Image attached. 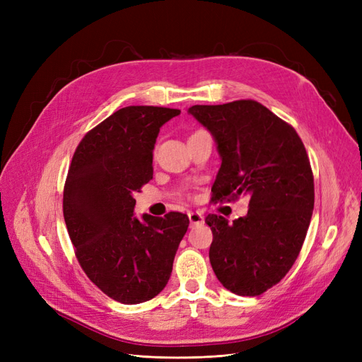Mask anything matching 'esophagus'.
Wrapping results in <instances>:
<instances>
[{
    "label": "esophagus",
    "instance_id": "1",
    "mask_svg": "<svg viewBox=\"0 0 362 362\" xmlns=\"http://www.w3.org/2000/svg\"><path fill=\"white\" fill-rule=\"evenodd\" d=\"M189 218L192 225H201L204 223V216L199 211H189Z\"/></svg>",
    "mask_w": 362,
    "mask_h": 362
}]
</instances>
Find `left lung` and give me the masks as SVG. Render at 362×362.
Returning a JSON list of instances; mask_svg holds the SVG:
<instances>
[{
  "label": "left lung",
  "mask_w": 362,
  "mask_h": 362,
  "mask_svg": "<svg viewBox=\"0 0 362 362\" xmlns=\"http://www.w3.org/2000/svg\"><path fill=\"white\" fill-rule=\"evenodd\" d=\"M210 131L222 164L213 202L247 196L249 210L229 223L208 214L210 262L222 286L258 296L278 284L302 249L314 210L310 158L294 128L257 101L189 108Z\"/></svg>",
  "instance_id": "8db88e82"
}]
</instances>
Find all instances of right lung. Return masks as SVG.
Here are the masks:
<instances>
[{
    "mask_svg": "<svg viewBox=\"0 0 362 362\" xmlns=\"http://www.w3.org/2000/svg\"><path fill=\"white\" fill-rule=\"evenodd\" d=\"M177 108L129 105L76 146L63 192V216L86 275L120 303L146 302L166 287L187 214L134 216V193L152 180L160 128Z\"/></svg>",
    "mask_w": 362,
    "mask_h": 362,
    "instance_id": "obj_1",
    "label": "right lung"
}]
</instances>
